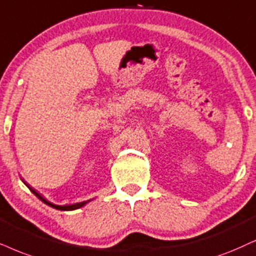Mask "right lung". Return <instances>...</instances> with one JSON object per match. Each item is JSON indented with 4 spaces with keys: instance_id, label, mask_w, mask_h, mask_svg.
<instances>
[{
    "instance_id": "right-lung-1",
    "label": "right lung",
    "mask_w": 256,
    "mask_h": 256,
    "mask_svg": "<svg viewBox=\"0 0 256 256\" xmlns=\"http://www.w3.org/2000/svg\"><path fill=\"white\" fill-rule=\"evenodd\" d=\"M29 188V186H28ZM29 189L32 190V192L34 194L35 196L38 197V198H40L42 202L44 203H46V204H48L50 206H52V208H56V209H58V210H74V209H79V208H82V206H85L87 202H82V203H76V204H73V206H56V204H53V203H50V202H48V200H46L44 198V197H42L41 195H38V194L35 192L34 189H32V188H29Z\"/></svg>"
}]
</instances>
